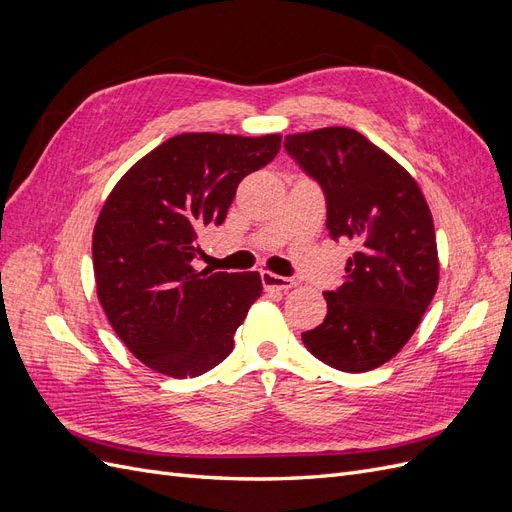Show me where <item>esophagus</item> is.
<instances>
[{
  "mask_svg": "<svg viewBox=\"0 0 512 512\" xmlns=\"http://www.w3.org/2000/svg\"><path fill=\"white\" fill-rule=\"evenodd\" d=\"M260 280H262V286L265 288H273V290H288V288H292L294 282L292 277H284V275H275V273H271V271H262L260 273Z\"/></svg>",
  "mask_w": 512,
  "mask_h": 512,
  "instance_id": "obj_1",
  "label": "esophagus"
}]
</instances>
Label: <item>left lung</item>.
Listing matches in <instances>:
<instances>
[{"instance_id": "obj_1", "label": "left lung", "mask_w": 512, "mask_h": 512, "mask_svg": "<svg viewBox=\"0 0 512 512\" xmlns=\"http://www.w3.org/2000/svg\"><path fill=\"white\" fill-rule=\"evenodd\" d=\"M288 156L327 200L331 239H350L346 280L324 292L327 316L301 333L316 359L339 371L376 369L406 346L438 288L431 211L416 181L350 128L284 138Z\"/></svg>"}]
</instances>
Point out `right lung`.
I'll use <instances>...</instances> for the list:
<instances>
[{
    "label": "right lung",
    "mask_w": 512,
    "mask_h": 512,
    "mask_svg": "<svg viewBox=\"0 0 512 512\" xmlns=\"http://www.w3.org/2000/svg\"><path fill=\"white\" fill-rule=\"evenodd\" d=\"M280 145V134H179L108 194L91 241L98 299L121 342L158 374L196 378L235 348L232 335L262 294L260 275L196 271L192 262L241 179Z\"/></svg>",
    "instance_id": "add662e5"
}]
</instances>
